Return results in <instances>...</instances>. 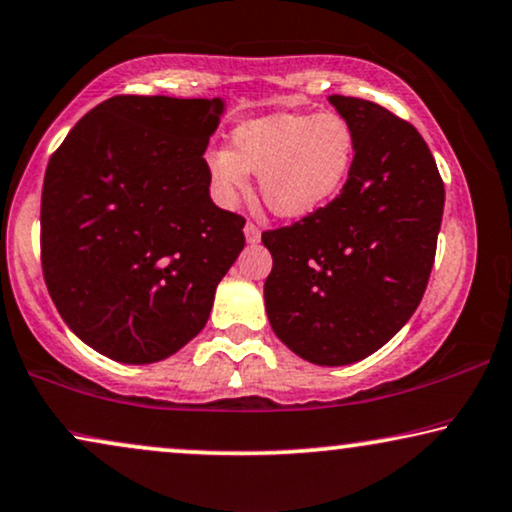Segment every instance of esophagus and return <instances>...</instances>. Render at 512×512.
<instances>
[{
	"label": "esophagus",
	"instance_id": "esophagus-1",
	"mask_svg": "<svg viewBox=\"0 0 512 512\" xmlns=\"http://www.w3.org/2000/svg\"><path fill=\"white\" fill-rule=\"evenodd\" d=\"M244 237H247L249 244H258L261 242V230H258L256 223H247L244 225Z\"/></svg>",
	"mask_w": 512,
	"mask_h": 512
}]
</instances>
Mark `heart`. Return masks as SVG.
I'll return each instance as SVG.
<instances>
[{
    "label": "heart",
    "instance_id": "heart-1",
    "mask_svg": "<svg viewBox=\"0 0 512 512\" xmlns=\"http://www.w3.org/2000/svg\"><path fill=\"white\" fill-rule=\"evenodd\" d=\"M353 126L336 112H280L237 126L230 150L209 157L211 188L221 204L247 195L258 176L263 204L280 218H303L329 204L355 162Z\"/></svg>",
    "mask_w": 512,
    "mask_h": 512
}]
</instances>
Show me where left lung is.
I'll return each mask as SVG.
<instances>
[{
    "instance_id": "8db88e82",
    "label": "left lung",
    "mask_w": 512,
    "mask_h": 512,
    "mask_svg": "<svg viewBox=\"0 0 512 512\" xmlns=\"http://www.w3.org/2000/svg\"><path fill=\"white\" fill-rule=\"evenodd\" d=\"M329 103L353 126V169L327 207L263 232L272 254L263 294L270 327L289 350L345 367L386 345L421 303L444 183L409 122L362 98Z\"/></svg>"
}]
</instances>
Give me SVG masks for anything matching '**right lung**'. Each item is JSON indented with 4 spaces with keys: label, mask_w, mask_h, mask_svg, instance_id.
<instances>
[{
    "label": "right lung",
    "mask_w": 512,
    "mask_h": 512,
    "mask_svg": "<svg viewBox=\"0 0 512 512\" xmlns=\"http://www.w3.org/2000/svg\"><path fill=\"white\" fill-rule=\"evenodd\" d=\"M223 112V98L115 96L49 159L44 282L75 336L110 360L178 353L244 249V218L209 197L204 150Z\"/></svg>",
    "instance_id": "1"
}]
</instances>
